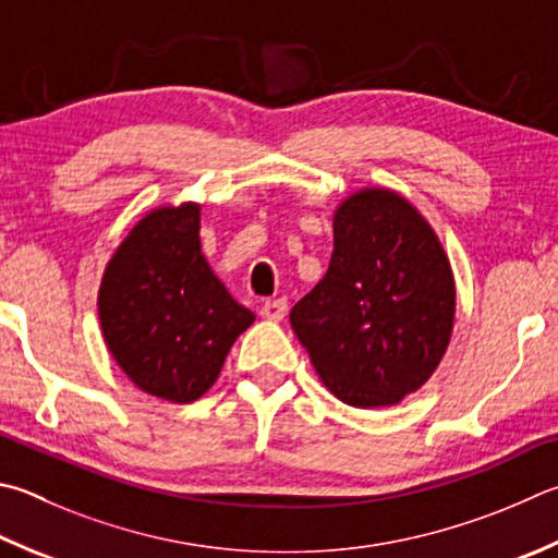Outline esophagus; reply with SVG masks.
Segmentation results:
<instances>
[{
    "label": "esophagus",
    "mask_w": 558,
    "mask_h": 558,
    "mask_svg": "<svg viewBox=\"0 0 558 558\" xmlns=\"http://www.w3.org/2000/svg\"><path fill=\"white\" fill-rule=\"evenodd\" d=\"M288 312V302L282 298H276V300H266L260 305V317L263 319H270V322H280L282 317H286Z\"/></svg>",
    "instance_id": "esophagus-1"
}]
</instances>
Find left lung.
<instances>
[{"mask_svg":"<svg viewBox=\"0 0 558 558\" xmlns=\"http://www.w3.org/2000/svg\"><path fill=\"white\" fill-rule=\"evenodd\" d=\"M453 317L451 263L429 221L400 192L361 187L333 209L329 268L290 324L322 383L368 410L432 378Z\"/></svg>","mask_w":558,"mask_h":558,"instance_id":"left-lung-1","label":"left lung"}]
</instances>
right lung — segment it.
<instances>
[{"instance_id": "1", "label": "right lung", "mask_w": 558, "mask_h": 558, "mask_svg": "<svg viewBox=\"0 0 558 558\" xmlns=\"http://www.w3.org/2000/svg\"><path fill=\"white\" fill-rule=\"evenodd\" d=\"M102 337L154 398H202L256 314L229 295L199 246V205L150 209L109 258L97 295Z\"/></svg>"}]
</instances>
